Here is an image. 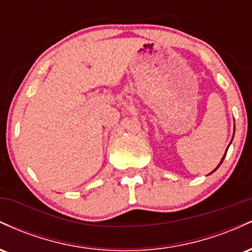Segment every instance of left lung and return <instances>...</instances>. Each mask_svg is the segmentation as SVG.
Here are the masks:
<instances>
[{"mask_svg":"<svg viewBox=\"0 0 252 252\" xmlns=\"http://www.w3.org/2000/svg\"><path fill=\"white\" fill-rule=\"evenodd\" d=\"M224 158H225V156H224ZM224 158H222V160H224ZM222 160H221V162H222ZM221 162H220V163H221ZM219 166H220V164H219ZM216 169H217V168H216Z\"/></svg>","mask_w":252,"mask_h":252,"instance_id":"obj_1","label":"left lung"}]
</instances>
